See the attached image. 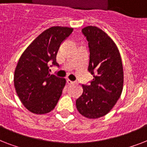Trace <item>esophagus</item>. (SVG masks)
Listing matches in <instances>:
<instances>
[{"instance_id":"1","label":"esophagus","mask_w":147,"mask_h":147,"mask_svg":"<svg viewBox=\"0 0 147 147\" xmlns=\"http://www.w3.org/2000/svg\"><path fill=\"white\" fill-rule=\"evenodd\" d=\"M67 82L69 85H73V84H76V82H73V81L69 80V79H67Z\"/></svg>"}]
</instances>
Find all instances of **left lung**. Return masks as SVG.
<instances>
[{
	"label": "left lung",
	"instance_id": "1",
	"mask_svg": "<svg viewBox=\"0 0 147 147\" xmlns=\"http://www.w3.org/2000/svg\"><path fill=\"white\" fill-rule=\"evenodd\" d=\"M89 48L88 71L94 76L89 85H82L83 93L76 100L78 112L95 119L106 115L113 108L123 90V71L116 44L97 26L82 30Z\"/></svg>",
	"mask_w": 147,
	"mask_h": 147
}]
</instances>
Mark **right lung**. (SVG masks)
<instances>
[{
  "label": "right lung",
  "instance_id": "right-lung-1",
  "mask_svg": "<svg viewBox=\"0 0 147 147\" xmlns=\"http://www.w3.org/2000/svg\"><path fill=\"white\" fill-rule=\"evenodd\" d=\"M72 31V28L65 26L47 29L20 58L13 77L15 89L24 107L33 114H43L53 111L62 95L66 81L50 75L49 67L59 66L58 50Z\"/></svg>",
  "mask_w": 147,
  "mask_h": 147
}]
</instances>
